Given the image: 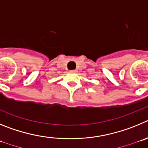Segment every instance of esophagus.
<instances>
[{
	"label": "esophagus",
	"instance_id": "34e87169",
	"mask_svg": "<svg viewBox=\"0 0 148 148\" xmlns=\"http://www.w3.org/2000/svg\"><path fill=\"white\" fill-rule=\"evenodd\" d=\"M77 70H72V71H70V72H71V73H77Z\"/></svg>",
	"mask_w": 148,
	"mask_h": 148
}]
</instances>
